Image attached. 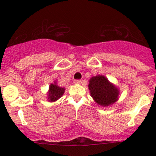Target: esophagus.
Here are the masks:
<instances>
[{
  "mask_svg": "<svg viewBox=\"0 0 156 156\" xmlns=\"http://www.w3.org/2000/svg\"><path fill=\"white\" fill-rule=\"evenodd\" d=\"M80 82H81V80H76L74 81V83L76 84H80Z\"/></svg>",
  "mask_w": 156,
  "mask_h": 156,
  "instance_id": "1",
  "label": "esophagus"
}]
</instances>
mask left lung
<instances>
[{
    "instance_id": "left-lung-1",
    "label": "left lung",
    "mask_w": 156,
    "mask_h": 156,
    "mask_svg": "<svg viewBox=\"0 0 156 156\" xmlns=\"http://www.w3.org/2000/svg\"><path fill=\"white\" fill-rule=\"evenodd\" d=\"M88 88L91 97L101 106H109L119 98V88L103 75L92 77L89 81Z\"/></svg>"
}]
</instances>
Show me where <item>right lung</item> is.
<instances>
[{
  "instance_id": "1",
  "label": "right lung",
  "mask_w": 156,
  "mask_h": 156,
  "mask_svg": "<svg viewBox=\"0 0 156 156\" xmlns=\"http://www.w3.org/2000/svg\"><path fill=\"white\" fill-rule=\"evenodd\" d=\"M65 92L64 87H61L57 83V80H54L53 83L50 84L49 89L47 93V98L49 102H55L62 98Z\"/></svg>"
}]
</instances>
